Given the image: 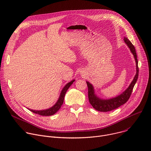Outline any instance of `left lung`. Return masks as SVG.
Segmentation results:
<instances>
[{
  "label": "left lung",
  "mask_w": 151,
  "mask_h": 151,
  "mask_svg": "<svg viewBox=\"0 0 151 151\" xmlns=\"http://www.w3.org/2000/svg\"><path fill=\"white\" fill-rule=\"evenodd\" d=\"M124 40L130 50L131 52L133 54L136 65V73L133 79L132 82L130 83L128 87L121 94L115 97L109 99H103L99 97L96 94L93 85L88 81H86L88 88V99L90 104L94 108L100 112H109L114 110L121 105L125 104L130 98L134 86L136 84L138 76H139V68H138V61L137 58V54L136 52L135 48L134 45L132 44V42L127 39V37H124Z\"/></svg>",
  "instance_id": "obj_1"
}]
</instances>
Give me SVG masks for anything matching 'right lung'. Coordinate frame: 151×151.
<instances>
[{"mask_svg":"<svg viewBox=\"0 0 151 151\" xmlns=\"http://www.w3.org/2000/svg\"><path fill=\"white\" fill-rule=\"evenodd\" d=\"M75 81V79L71 81L70 82H68L65 86H64V88H63V90L60 93V95L57 101L55 103V104L54 106L50 107V108L47 109H44V110H41V111H36V110H33L30 109H28L35 114H37L42 116H51L55 114L60 109L61 105L63 103L64 96H65L66 91H68L69 88L70 87V85L73 83Z\"/></svg>","mask_w":151,"mask_h":151,"instance_id":"1","label":"right lung"}]
</instances>
